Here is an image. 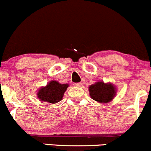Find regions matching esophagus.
<instances>
[{
    "instance_id": "34e87169",
    "label": "esophagus",
    "mask_w": 151,
    "mask_h": 151,
    "mask_svg": "<svg viewBox=\"0 0 151 151\" xmlns=\"http://www.w3.org/2000/svg\"><path fill=\"white\" fill-rule=\"evenodd\" d=\"M81 83H75V84H74V86H77V87H81Z\"/></svg>"
}]
</instances>
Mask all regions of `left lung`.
<instances>
[{
	"mask_svg": "<svg viewBox=\"0 0 151 151\" xmlns=\"http://www.w3.org/2000/svg\"><path fill=\"white\" fill-rule=\"evenodd\" d=\"M116 86L112 83L98 81L89 86L91 98L98 103L107 104L111 101L116 94Z\"/></svg>",
	"mask_w": 151,
	"mask_h": 151,
	"instance_id": "8db88e82",
	"label": "left lung"
}]
</instances>
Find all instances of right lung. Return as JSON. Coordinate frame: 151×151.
<instances>
[{
    "mask_svg": "<svg viewBox=\"0 0 151 151\" xmlns=\"http://www.w3.org/2000/svg\"><path fill=\"white\" fill-rule=\"evenodd\" d=\"M68 84H61L56 80H52L45 86H42L37 91V97L42 102L56 104L62 99Z\"/></svg>",
    "mask_w": 151,
    "mask_h": 151,
    "instance_id": "right-lung-1",
    "label": "right lung"
}]
</instances>
